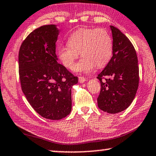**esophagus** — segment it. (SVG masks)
<instances>
[{"mask_svg":"<svg viewBox=\"0 0 156 156\" xmlns=\"http://www.w3.org/2000/svg\"><path fill=\"white\" fill-rule=\"evenodd\" d=\"M79 81H80V83H83L85 81H87V79L83 76H79Z\"/></svg>","mask_w":156,"mask_h":156,"instance_id":"esophagus-1","label":"esophagus"}]
</instances>
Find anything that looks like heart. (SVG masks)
Wrapping results in <instances>:
<instances>
[{"label":"heart","instance_id":"1","mask_svg":"<svg viewBox=\"0 0 156 156\" xmlns=\"http://www.w3.org/2000/svg\"><path fill=\"white\" fill-rule=\"evenodd\" d=\"M67 43L58 48V56L63 65L71 69L80 53L83 58L74 67L77 73H89L96 65L104 67L112 57V40L104 29H79L69 36Z\"/></svg>","mask_w":156,"mask_h":156}]
</instances>
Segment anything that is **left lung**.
Segmentation results:
<instances>
[{
    "label": "left lung",
    "mask_w": 156,
    "mask_h": 156,
    "mask_svg": "<svg viewBox=\"0 0 156 156\" xmlns=\"http://www.w3.org/2000/svg\"><path fill=\"white\" fill-rule=\"evenodd\" d=\"M110 29L112 56L97 76L101 83L97 101L101 110L115 114L125 110L134 100L139 87V70L136 51L129 39L117 28L110 26Z\"/></svg>",
    "instance_id": "obj_1"
}]
</instances>
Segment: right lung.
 Instances as JSON below:
<instances>
[{"instance_id": "right-lung-1", "label": "right lung", "mask_w": 156, "mask_h": 156, "mask_svg": "<svg viewBox=\"0 0 156 156\" xmlns=\"http://www.w3.org/2000/svg\"><path fill=\"white\" fill-rule=\"evenodd\" d=\"M58 34L54 24L36 29L23 41L18 56L22 91L37 113L53 120L70 113L71 89L78 82L77 76L57 62Z\"/></svg>"}]
</instances>
